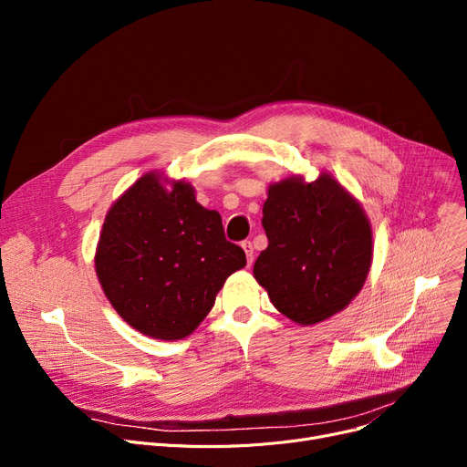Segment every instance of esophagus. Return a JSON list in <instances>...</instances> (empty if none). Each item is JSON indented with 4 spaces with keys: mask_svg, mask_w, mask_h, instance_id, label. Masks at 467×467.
Wrapping results in <instances>:
<instances>
[{
    "mask_svg": "<svg viewBox=\"0 0 467 467\" xmlns=\"http://www.w3.org/2000/svg\"><path fill=\"white\" fill-rule=\"evenodd\" d=\"M242 250L246 252V257H248V265L254 263V244L250 240H244L242 242Z\"/></svg>",
    "mask_w": 467,
    "mask_h": 467,
    "instance_id": "1",
    "label": "esophagus"
}]
</instances>
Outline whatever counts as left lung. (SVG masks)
I'll list each match as a JSON object with an SVG mask.
<instances>
[{"instance_id": "8db88e82", "label": "left lung", "mask_w": 467, "mask_h": 467, "mask_svg": "<svg viewBox=\"0 0 467 467\" xmlns=\"http://www.w3.org/2000/svg\"><path fill=\"white\" fill-rule=\"evenodd\" d=\"M261 223L268 246L254 276L289 320L324 322L358 296L371 268V225L329 174L268 187Z\"/></svg>"}]
</instances>
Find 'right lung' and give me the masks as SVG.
<instances>
[{
  "label": "right lung",
  "mask_w": 467,
  "mask_h": 467,
  "mask_svg": "<svg viewBox=\"0 0 467 467\" xmlns=\"http://www.w3.org/2000/svg\"><path fill=\"white\" fill-rule=\"evenodd\" d=\"M94 263L122 320L153 338L178 340L208 316L246 254L189 183L168 191L159 176L145 174L108 212Z\"/></svg>",
  "instance_id": "right-lung-1"
}]
</instances>
